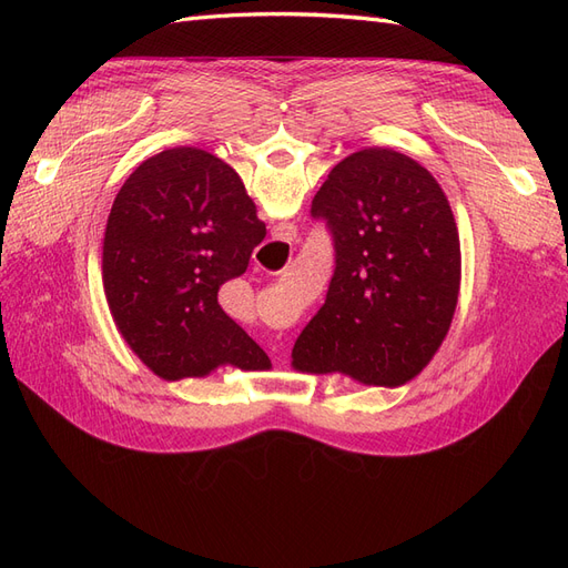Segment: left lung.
<instances>
[{
    "label": "left lung",
    "instance_id": "8db88e82",
    "mask_svg": "<svg viewBox=\"0 0 568 568\" xmlns=\"http://www.w3.org/2000/svg\"><path fill=\"white\" fill-rule=\"evenodd\" d=\"M334 234L336 270L291 367L398 388L450 332L462 282L459 232L436 178L388 146L338 161L313 199Z\"/></svg>",
    "mask_w": 568,
    "mask_h": 568
}]
</instances>
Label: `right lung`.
Listing matches in <instances>:
<instances>
[{
	"mask_svg": "<svg viewBox=\"0 0 568 568\" xmlns=\"http://www.w3.org/2000/svg\"><path fill=\"white\" fill-rule=\"evenodd\" d=\"M263 220L234 170L196 146L146 159L111 205L101 280L132 353L165 382L217 367L265 372L270 357L217 303L248 267Z\"/></svg>",
	"mask_w": 568,
	"mask_h": 568,
	"instance_id": "obj_1",
	"label": "right lung"
}]
</instances>
